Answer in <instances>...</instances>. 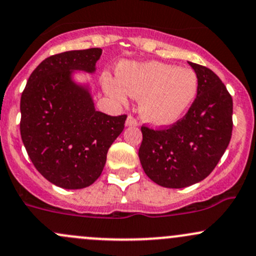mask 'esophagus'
Masks as SVG:
<instances>
[{"label":"esophagus","instance_id":"34e87169","mask_svg":"<svg viewBox=\"0 0 256 256\" xmlns=\"http://www.w3.org/2000/svg\"><path fill=\"white\" fill-rule=\"evenodd\" d=\"M138 125V122H137L136 119H134L131 115H128V119H126V126H137Z\"/></svg>","mask_w":256,"mask_h":256}]
</instances>
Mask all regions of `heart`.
<instances>
[{
    "instance_id": "b5f03b06",
    "label": "heart",
    "mask_w": 256,
    "mask_h": 256,
    "mask_svg": "<svg viewBox=\"0 0 256 256\" xmlns=\"http://www.w3.org/2000/svg\"><path fill=\"white\" fill-rule=\"evenodd\" d=\"M104 90L116 103L125 106L128 96L140 100V114L150 125L170 126L192 106L198 90L195 72L186 67L150 61L122 62L118 77L103 74Z\"/></svg>"
}]
</instances>
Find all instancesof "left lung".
Wrapping results in <instances>:
<instances>
[{
  "mask_svg": "<svg viewBox=\"0 0 256 256\" xmlns=\"http://www.w3.org/2000/svg\"><path fill=\"white\" fill-rule=\"evenodd\" d=\"M198 80L196 99L185 116L166 130L142 126L138 158L156 184L182 189L210 176L232 136L233 100L214 72L189 62Z\"/></svg>",
  "mask_w": 256,
  "mask_h": 256,
  "instance_id": "left-lung-1",
  "label": "left lung"
}]
</instances>
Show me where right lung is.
I'll list each match as a JSON object with an SVG mask.
<instances>
[{
  "mask_svg": "<svg viewBox=\"0 0 256 256\" xmlns=\"http://www.w3.org/2000/svg\"><path fill=\"white\" fill-rule=\"evenodd\" d=\"M102 49L72 50L45 58L32 72L20 98V136L40 174L62 189H83L103 172L108 150L122 132L126 115L96 112L90 83Z\"/></svg>",
  "mask_w": 256,
  "mask_h": 256,
  "instance_id": "1",
  "label": "right lung"
}]
</instances>
